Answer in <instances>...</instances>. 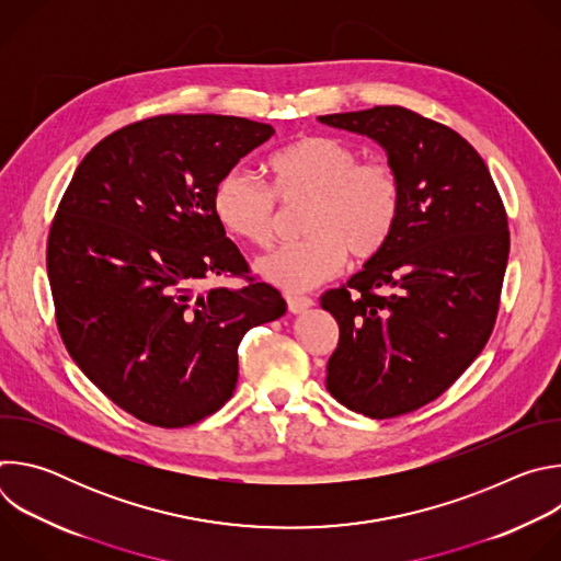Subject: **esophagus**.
Returning <instances> with one entry per match:
<instances>
[{
  "instance_id": "34e87169",
  "label": "esophagus",
  "mask_w": 561,
  "mask_h": 561,
  "mask_svg": "<svg viewBox=\"0 0 561 561\" xmlns=\"http://www.w3.org/2000/svg\"><path fill=\"white\" fill-rule=\"evenodd\" d=\"M286 306L293 314H299L312 306L310 297H297V295H286Z\"/></svg>"
}]
</instances>
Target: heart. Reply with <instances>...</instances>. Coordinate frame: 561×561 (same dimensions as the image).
Instances as JSON below:
<instances>
[{"label": "heart", "mask_w": 561, "mask_h": 561, "mask_svg": "<svg viewBox=\"0 0 561 561\" xmlns=\"http://www.w3.org/2000/svg\"><path fill=\"white\" fill-rule=\"evenodd\" d=\"M268 186L242 169L226 171L213 188V213L221 228L253 247H268L279 208L306 206V237L257 262L271 284L299 293L331 279L351 255H379L404 210V186L392 164L331 135H306L268 159Z\"/></svg>", "instance_id": "obj_1"}]
</instances>
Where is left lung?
<instances>
[{
	"label": "left lung",
	"instance_id": "obj_1",
	"mask_svg": "<svg viewBox=\"0 0 561 561\" xmlns=\"http://www.w3.org/2000/svg\"><path fill=\"white\" fill-rule=\"evenodd\" d=\"M388 152L404 210L388 247L319 301L340 324L327 388L346 409L390 420L426 407L486 346L511 251L508 217L479 152L404 106L319 117Z\"/></svg>",
	"mask_w": 561,
	"mask_h": 561
}]
</instances>
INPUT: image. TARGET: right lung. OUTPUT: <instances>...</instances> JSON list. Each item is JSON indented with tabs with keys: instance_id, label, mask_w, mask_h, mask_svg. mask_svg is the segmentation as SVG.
<instances>
[{
	"instance_id": "obj_1",
	"label": "right lung",
	"mask_w": 561,
	"mask_h": 561,
	"mask_svg": "<svg viewBox=\"0 0 561 561\" xmlns=\"http://www.w3.org/2000/svg\"><path fill=\"white\" fill-rule=\"evenodd\" d=\"M273 135L247 117H148L93 146L57 206L46 268L61 342L113 404L150 426L219 411L239 342L286 312L213 213L217 180ZM210 276L245 284L199 291Z\"/></svg>"
}]
</instances>
